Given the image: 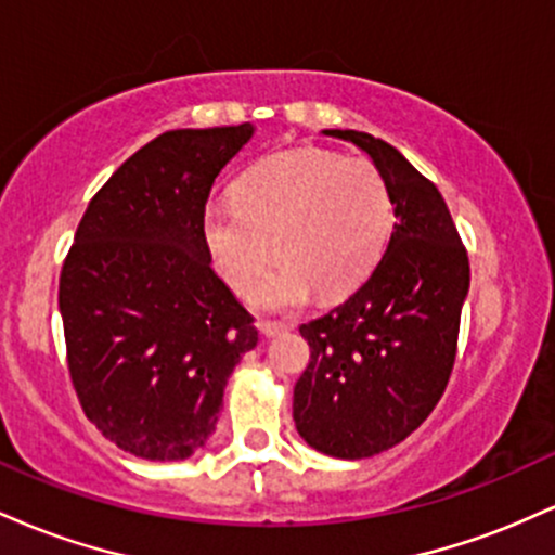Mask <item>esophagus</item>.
Masks as SVG:
<instances>
[{
  "label": "esophagus",
  "instance_id": "1",
  "mask_svg": "<svg viewBox=\"0 0 555 555\" xmlns=\"http://www.w3.org/2000/svg\"><path fill=\"white\" fill-rule=\"evenodd\" d=\"M258 328L263 336H279L284 334V331H289L292 326H286V323H276V321H260Z\"/></svg>",
  "mask_w": 555,
  "mask_h": 555
}]
</instances>
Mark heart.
I'll return each mask as SVG.
<instances>
[{
	"mask_svg": "<svg viewBox=\"0 0 555 555\" xmlns=\"http://www.w3.org/2000/svg\"><path fill=\"white\" fill-rule=\"evenodd\" d=\"M393 229V201L378 167L323 149H286L242 175L234 197H214L203 237L224 282L256 289L271 253L276 271L258 302L289 310L344 295L371 273Z\"/></svg>",
	"mask_w": 555,
	"mask_h": 555,
	"instance_id": "b5f03b06",
	"label": "heart"
}]
</instances>
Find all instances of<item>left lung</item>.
<instances>
[{
	"mask_svg": "<svg viewBox=\"0 0 555 555\" xmlns=\"http://www.w3.org/2000/svg\"><path fill=\"white\" fill-rule=\"evenodd\" d=\"M371 156L393 201L391 240L371 276L299 334L310 362L292 417L305 443L336 460H365L423 425L449 384L469 260L446 201L386 140L323 130Z\"/></svg>",
	"mask_w": 555,
	"mask_h": 555,
	"instance_id": "1",
	"label": "left lung"
}]
</instances>
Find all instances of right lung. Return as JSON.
<instances>
[{
    "label": "right lung",
    "instance_id": "right-lung-1",
    "mask_svg": "<svg viewBox=\"0 0 555 555\" xmlns=\"http://www.w3.org/2000/svg\"><path fill=\"white\" fill-rule=\"evenodd\" d=\"M250 122L145 143L82 214L60 276L67 367L86 417L127 454L188 460L216 430L224 388L258 344L211 269L203 211Z\"/></svg>",
    "mask_w": 555,
    "mask_h": 555
}]
</instances>
